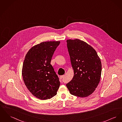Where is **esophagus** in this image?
<instances>
[{
	"label": "esophagus",
	"instance_id": "34e87169",
	"mask_svg": "<svg viewBox=\"0 0 122 122\" xmlns=\"http://www.w3.org/2000/svg\"><path fill=\"white\" fill-rule=\"evenodd\" d=\"M65 76V75H62V76H61L60 77V79L61 80H62L63 78H64V77Z\"/></svg>",
	"mask_w": 122,
	"mask_h": 122
}]
</instances>
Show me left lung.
Listing matches in <instances>:
<instances>
[{"mask_svg": "<svg viewBox=\"0 0 122 122\" xmlns=\"http://www.w3.org/2000/svg\"><path fill=\"white\" fill-rule=\"evenodd\" d=\"M73 69V79L66 86L70 94L79 97L89 96L99 83L102 64L96 50L79 39L66 40Z\"/></svg>", "mask_w": 122, "mask_h": 122, "instance_id": "obj_1", "label": "left lung"}]
</instances>
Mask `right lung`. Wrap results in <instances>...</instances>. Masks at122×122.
Wrapping results in <instances>:
<instances>
[{"instance_id": "obj_1", "label": "right lung", "mask_w": 122, "mask_h": 122, "mask_svg": "<svg viewBox=\"0 0 122 122\" xmlns=\"http://www.w3.org/2000/svg\"><path fill=\"white\" fill-rule=\"evenodd\" d=\"M60 41H43L33 46L26 54L22 74L25 85L30 93L41 99L56 95L60 82L50 64Z\"/></svg>"}]
</instances>
